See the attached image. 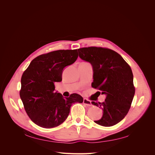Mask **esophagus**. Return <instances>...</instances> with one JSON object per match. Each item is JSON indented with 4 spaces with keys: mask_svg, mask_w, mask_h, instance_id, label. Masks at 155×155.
Masks as SVG:
<instances>
[{
    "mask_svg": "<svg viewBox=\"0 0 155 155\" xmlns=\"http://www.w3.org/2000/svg\"><path fill=\"white\" fill-rule=\"evenodd\" d=\"M83 103H84L85 105H86L87 106H91V105H92L91 102L90 101H89V100L87 99H84Z\"/></svg>",
    "mask_w": 155,
    "mask_h": 155,
    "instance_id": "obj_1",
    "label": "esophagus"
}]
</instances>
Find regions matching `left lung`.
<instances>
[{"label":"left lung","instance_id":"obj_1","mask_svg":"<svg viewBox=\"0 0 155 155\" xmlns=\"http://www.w3.org/2000/svg\"><path fill=\"white\" fill-rule=\"evenodd\" d=\"M78 51L80 58L93 67L92 87L101 91L97 92L98 95H106L103 102H92L103 110L101 119L94 122L105 127L116 125L127 115L134 95L131 67L119 54L109 48L91 46Z\"/></svg>","mask_w":155,"mask_h":155}]
</instances>
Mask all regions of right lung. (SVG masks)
I'll list each match as a JSON object with an SVG mask.
<instances>
[{"label":"right lung","mask_w":155,"mask_h":155,"mask_svg":"<svg viewBox=\"0 0 155 155\" xmlns=\"http://www.w3.org/2000/svg\"><path fill=\"white\" fill-rule=\"evenodd\" d=\"M78 56L77 50L41 54L24 71L20 97L28 116L36 125L47 129L58 126L68 117L73 104L83 102V97L77 94L64 98L54 92V84L62 80L64 68L74 63Z\"/></svg>","instance_id":"1"}]
</instances>
